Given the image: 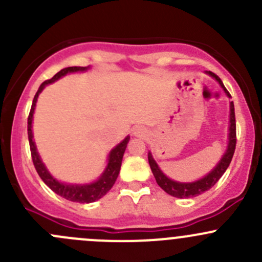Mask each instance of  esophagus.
<instances>
[{
	"mask_svg": "<svg viewBox=\"0 0 262 262\" xmlns=\"http://www.w3.org/2000/svg\"><path fill=\"white\" fill-rule=\"evenodd\" d=\"M133 133L136 134V136H143V134H144V130H143V129L141 128V126H137V128H134Z\"/></svg>",
	"mask_w": 262,
	"mask_h": 262,
	"instance_id": "1",
	"label": "esophagus"
}]
</instances>
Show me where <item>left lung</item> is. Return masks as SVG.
Instances as JSON below:
<instances>
[{
	"mask_svg": "<svg viewBox=\"0 0 262 262\" xmlns=\"http://www.w3.org/2000/svg\"><path fill=\"white\" fill-rule=\"evenodd\" d=\"M207 73L209 76H212L213 78H215V81L218 82L222 86V89L224 90V92L227 94V96L231 97L229 92L227 91V89L224 87L223 82L216 75H214L210 71H207ZM229 133H228V146H227V150L224 152V155L222 156L221 161L218 162V165L210 171L208 175H205L204 178L200 179V180L192 181V182H179L175 180H171L170 178L165 175V173L161 171V168L158 167V165L156 163V161L153 160L152 153L148 152V162H149L150 170H152L153 176H155L156 181H157L158 186L162 190H165L167 194H170L171 196L180 198V199H187V198H194L198 195L203 194V192L208 191L210 187H213L216 184V181L223 176V173L226 172V170L228 168L229 163H231L232 157H233L234 149H236V118H234V105L233 101L229 102Z\"/></svg>",
	"mask_w": 262,
	"mask_h": 262,
	"instance_id": "8db88e82",
	"label": "left lung"
}]
</instances>
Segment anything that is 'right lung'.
Masks as SVG:
<instances>
[{
	"instance_id": "right-lung-1",
	"label": "right lung",
	"mask_w": 262,
	"mask_h": 262,
	"mask_svg": "<svg viewBox=\"0 0 262 262\" xmlns=\"http://www.w3.org/2000/svg\"><path fill=\"white\" fill-rule=\"evenodd\" d=\"M89 70V67H67L60 70L59 72L55 76H53L50 80L44 81L43 83L40 84L39 90L36 91L35 96H34L33 105H31L30 114H29L28 118V137H29V144H30V152L31 157H33V163L35 166L36 172L39 173L40 179L46 182V185H48L50 189L55 192V194L60 195L64 199L71 200V202L75 203H92L96 202V200L101 199L104 195H106V192L109 191L113 187V185L115 184L116 179H118L119 171H120L121 166V160H123L124 152H125L126 144H128L130 137H126L124 141H121L118 146L113 148L109 153V158H107V166L105 168L104 172L101 173L99 179L96 181L91 182V184H66V182L58 181L57 179L53 178L50 175V172L47 170L46 165L41 161L40 156H39L38 150H36V146L33 141V115L34 110H35L36 101H38V96L40 95V92L43 91L44 87L47 84L53 83L57 80H59L60 77L66 76L67 73L72 72H83V71Z\"/></svg>"
}]
</instances>
